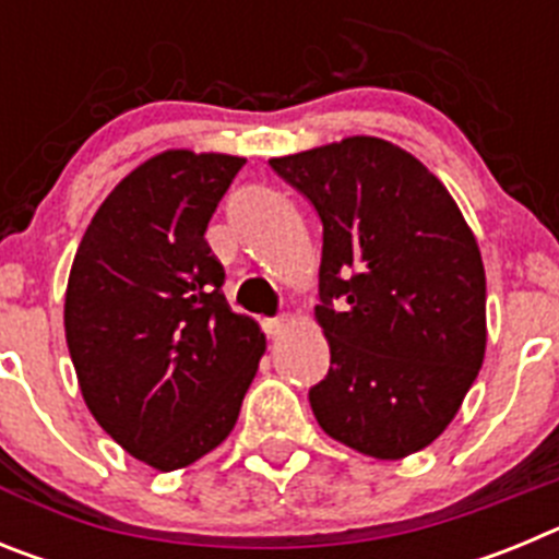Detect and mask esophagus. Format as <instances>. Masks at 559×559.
Listing matches in <instances>:
<instances>
[{
  "mask_svg": "<svg viewBox=\"0 0 559 559\" xmlns=\"http://www.w3.org/2000/svg\"><path fill=\"white\" fill-rule=\"evenodd\" d=\"M263 328H265V333L271 335V338H276V335H283L285 330L290 328V319H288V316H276V319H265Z\"/></svg>",
  "mask_w": 559,
  "mask_h": 559,
  "instance_id": "esophagus-1",
  "label": "esophagus"
}]
</instances>
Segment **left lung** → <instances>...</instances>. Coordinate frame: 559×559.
I'll return each mask as SVG.
<instances>
[{
	"label": "left lung",
	"instance_id": "8db88e82",
	"mask_svg": "<svg viewBox=\"0 0 559 559\" xmlns=\"http://www.w3.org/2000/svg\"><path fill=\"white\" fill-rule=\"evenodd\" d=\"M324 226L316 322L330 369L310 389L328 437L406 459L451 426L487 349L476 235L417 156L347 136L269 159Z\"/></svg>",
	"mask_w": 559,
	"mask_h": 559
}]
</instances>
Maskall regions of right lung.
<instances>
[{"label": "right lung", "mask_w": 559, "mask_h": 559, "mask_svg": "<svg viewBox=\"0 0 559 559\" xmlns=\"http://www.w3.org/2000/svg\"><path fill=\"white\" fill-rule=\"evenodd\" d=\"M243 165L187 147L151 156L108 192L69 271L63 330L83 400L153 471L187 467L229 437L265 353L204 240Z\"/></svg>", "instance_id": "add662e5"}]
</instances>
